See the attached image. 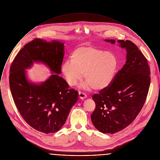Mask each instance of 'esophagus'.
Here are the masks:
<instances>
[{"label":"esophagus","mask_w":160,"mask_h":160,"mask_svg":"<svg viewBox=\"0 0 160 160\" xmlns=\"http://www.w3.org/2000/svg\"><path fill=\"white\" fill-rule=\"evenodd\" d=\"M78 95H79V98L81 99H85V98H87V95L85 94V93H82V92H78Z\"/></svg>","instance_id":"obj_1"}]
</instances>
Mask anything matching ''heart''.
I'll use <instances>...</instances> for the list:
<instances>
[{"label": "heart", "instance_id": "heart-1", "mask_svg": "<svg viewBox=\"0 0 160 160\" xmlns=\"http://www.w3.org/2000/svg\"><path fill=\"white\" fill-rule=\"evenodd\" d=\"M70 61L64 62L61 71L67 83L73 87L82 79L83 87L102 90L112 82L119 62L114 53L104 51L92 46H80L75 49L70 56Z\"/></svg>", "mask_w": 160, "mask_h": 160}]
</instances>
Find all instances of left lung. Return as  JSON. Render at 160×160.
I'll return each instance as SVG.
<instances>
[{
  "mask_svg": "<svg viewBox=\"0 0 160 160\" xmlns=\"http://www.w3.org/2000/svg\"><path fill=\"white\" fill-rule=\"evenodd\" d=\"M104 41L116 42L114 39ZM118 42L126 50V64L108 87L92 97L96 108L92 122L103 133L113 134L132 123L145 102L150 84L149 65L137 46L128 40Z\"/></svg>",
  "mask_w": 160,
  "mask_h": 160,
  "instance_id": "8db88e82",
  "label": "left lung"
}]
</instances>
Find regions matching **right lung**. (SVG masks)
Returning <instances> with one entry per match:
<instances>
[{
  "mask_svg": "<svg viewBox=\"0 0 160 160\" xmlns=\"http://www.w3.org/2000/svg\"><path fill=\"white\" fill-rule=\"evenodd\" d=\"M64 55V42L35 39L24 46L10 68L9 83L15 104L24 120L33 128L54 133L63 126L78 92L59 75ZM34 63L48 67L52 74L42 82H33L26 70Z\"/></svg>",
  "mask_w": 160,
  "mask_h": 160,
  "instance_id": "add662e5",
  "label": "right lung"
}]
</instances>
